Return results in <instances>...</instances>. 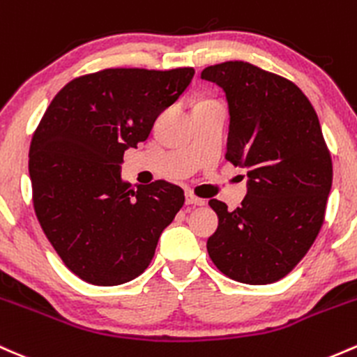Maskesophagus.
Masks as SVG:
<instances>
[{
  "mask_svg": "<svg viewBox=\"0 0 357 357\" xmlns=\"http://www.w3.org/2000/svg\"><path fill=\"white\" fill-rule=\"evenodd\" d=\"M186 205L190 206H203L205 205V199H202V198H198V197H195V195H191V193H188L186 195Z\"/></svg>",
  "mask_w": 357,
  "mask_h": 357,
  "instance_id": "obj_1",
  "label": "esophagus"
}]
</instances>
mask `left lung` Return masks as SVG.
I'll return each instance as SVG.
<instances>
[{
  "label": "left lung",
  "instance_id": "left-lung-1",
  "mask_svg": "<svg viewBox=\"0 0 357 357\" xmlns=\"http://www.w3.org/2000/svg\"><path fill=\"white\" fill-rule=\"evenodd\" d=\"M229 103L225 159L248 169V197L234 211L210 206L218 229L206 242L220 271L245 284L281 280L319 236L332 188V159L319 116L295 83L244 61L203 69Z\"/></svg>",
  "mask_w": 357,
  "mask_h": 357
}]
</instances>
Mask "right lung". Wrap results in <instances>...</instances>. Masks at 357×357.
Listing matches in <instances>:
<instances>
[{"instance_id":"right-lung-1","label":"right lung","mask_w":357,"mask_h":357,"mask_svg":"<svg viewBox=\"0 0 357 357\" xmlns=\"http://www.w3.org/2000/svg\"><path fill=\"white\" fill-rule=\"evenodd\" d=\"M193 76V68L79 76L54 96L33 132L35 215L62 262L86 283L116 287L142 274L181 210V188L162 179L132 188L120 162L128 147L147 140Z\"/></svg>"}]
</instances>
